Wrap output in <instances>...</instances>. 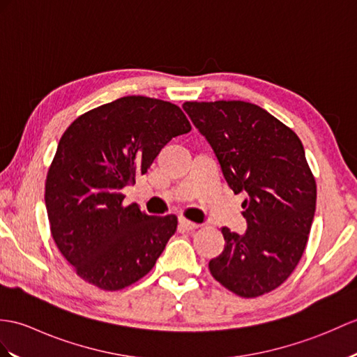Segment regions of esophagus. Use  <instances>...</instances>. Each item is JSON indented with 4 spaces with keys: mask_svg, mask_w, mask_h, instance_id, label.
I'll return each instance as SVG.
<instances>
[{
    "mask_svg": "<svg viewBox=\"0 0 357 357\" xmlns=\"http://www.w3.org/2000/svg\"><path fill=\"white\" fill-rule=\"evenodd\" d=\"M179 227H181V229H184V231H195V229L199 228L197 223L190 222L187 219H179Z\"/></svg>",
    "mask_w": 357,
    "mask_h": 357,
    "instance_id": "1",
    "label": "esophagus"
}]
</instances>
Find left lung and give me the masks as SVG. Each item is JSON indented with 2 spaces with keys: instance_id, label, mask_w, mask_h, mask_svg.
Returning a JSON list of instances; mask_svg holds the SVG:
<instances>
[{
  "instance_id": "8db88e82",
  "label": "left lung",
  "mask_w": 357,
  "mask_h": 357,
  "mask_svg": "<svg viewBox=\"0 0 357 357\" xmlns=\"http://www.w3.org/2000/svg\"><path fill=\"white\" fill-rule=\"evenodd\" d=\"M182 109L205 137L228 187L245 193L246 233L222 228L225 248L211 275L243 298L284 283L307 243L317 184L292 129L263 107L240 102H185Z\"/></svg>"
}]
</instances>
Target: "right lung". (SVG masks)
Wrapping results in <instances>:
<instances>
[{
    "label": "right lung",
    "mask_w": 357,
    "mask_h": 357,
    "mask_svg": "<svg viewBox=\"0 0 357 357\" xmlns=\"http://www.w3.org/2000/svg\"><path fill=\"white\" fill-rule=\"evenodd\" d=\"M190 130L176 105L143 96L98 106L65 130L47 175L45 205L54 242L80 278L120 291L155 266L178 219L124 206L121 190Z\"/></svg>",
    "instance_id": "right-lung-1"
}]
</instances>
